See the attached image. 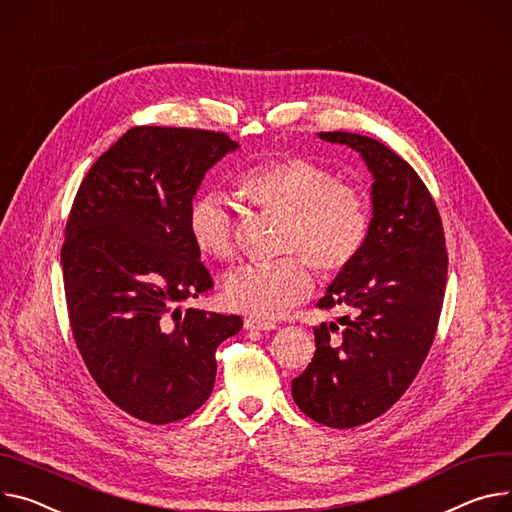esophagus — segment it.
<instances>
[{
    "label": "esophagus",
    "mask_w": 512,
    "mask_h": 512,
    "mask_svg": "<svg viewBox=\"0 0 512 512\" xmlns=\"http://www.w3.org/2000/svg\"><path fill=\"white\" fill-rule=\"evenodd\" d=\"M244 328L246 330H274L277 328V322H272V320H258V318H246L244 320Z\"/></svg>",
    "instance_id": "obj_1"
}]
</instances>
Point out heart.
Here are the masks:
<instances>
[{"instance_id": "heart-1", "label": "heart", "mask_w": 512, "mask_h": 512, "mask_svg": "<svg viewBox=\"0 0 512 512\" xmlns=\"http://www.w3.org/2000/svg\"><path fill=\"white\" fill-rule=\"evenodd\" d=\"M235 188L254 209L285 217L279 252H289L227 274L225 299L248 316L279 318L309 295V262L324 277H336L367 246L371 213L363 192L318 162L297 155L262 160L240 170ZM186 223L203 254L231 260L238 252L235 217L219 192L194 196Z\"/></svg>"}]
</instances>
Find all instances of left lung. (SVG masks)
<instances>
[{
  "label": "left lung",
  "instance_id": "8db88e82",
  "mask_svg": "<svg viewBox=\"0 0 512 512\" xmlns=\"http://www.w3.org/2000/svg\"><path fill=\"white\" fill-rule=\"evenodd\" d=\"M357 149L373 174V219L361 256L340 272L320 309L342 305L350 316L313 328L316 352L293 379L303 414L332 428L371 422L396 404L418 375L435 340L447 246L439 209L426 184L398 153L357 133H320Z\"/></svg>",
  "mask_w": 512,
  "mask_h": 512
}]
</instances>
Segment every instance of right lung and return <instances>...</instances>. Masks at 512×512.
<instances>
[{"mask_svg":"<svg viewBox=\"0 0 512 512\" xmlns=\"http://www.w3.org/2000/svg\"><path fill=\"white\" fill-rule=\"evenodd\" d=\"M235 147L221 131L133 127L98 157L67 217L73 340L104 396L149 424L207 402L215 350L242 328L240 316L178 309L213 289L186 217L205 172Z\"/></svg>","mask_w":512,"mask_h":512,"instance_id":"right-lung-1","label":"right lung"}]
</instances>
